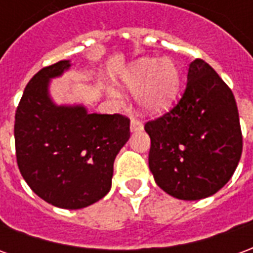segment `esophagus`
I'll return each instance as SVG.
<instances>
[{"mask_svg":"<svg viewBox=\"0 0 253 253\" xmlns=\"http://www.w3.org/2000/svg\"><path fill=\"white\" fill-rule=\"evenodd\" d=\"M130 130H131V132L142 131L143 123L141 121H138V119H131V122H130Z\"/></svg>","mask_w":253,"mask_h":253,"instance_id":"1","label":"esophagus"}]
</instances>
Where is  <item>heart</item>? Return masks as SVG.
<instances>
[{
  "label": "heart",
  "mask_w": 253,
  "mask_h": 253,
  "mask_svg": "<svg viewBox=\"0 0 253 253\" xmlns=\"http://www.w3.org/2000/svg\"><path fill=\"white\" fill-rule=\"evenodd\" d=\"M122 88L138 93V103L146 112L159 114L169 108L180 89V73L169 59L142 58L121 74Z\"/></svg>",
  "instance_id": "obj_1"
}]
</instances>
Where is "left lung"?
I'll return each mask as SVG.
<instances>
[{
  "instance_id": "8db88e82",
  "label": "left lung",
  "mask_w": 253,
  "mask_h": 253,
  "mask_svg": "<svg viewBox=\"0 0 253 253\" xmlns=\"http://www.w3.org/2000/svg\"><path fill=\"white\" fill-rule=\"evenodd\" d=\"M149 168L173 198L214 195L234 173L243 152L237 104L226 84L202 59L188 65L183 97L169 112L148 122Z\"/></svg>"
}]
</instances>
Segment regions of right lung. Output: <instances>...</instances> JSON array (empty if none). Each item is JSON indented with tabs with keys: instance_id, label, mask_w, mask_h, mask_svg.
Returning <instances> with one entry per match:
<instances>
[{
	"instance_id": "add662e5",
	"label": "right lung",
	"mask_w": 253,
	"mask_h": 253,
	"mask_svg": "<svg viewBox=\"0 0 253 253\" xmlns=\"http://www.w3.org/2000/svg\"><path fill=\"white\" fill-rule=\"evenodd\" d=\"M70 66L59 61L31 78L14 116V142L31 190L52 206L77 210L110 192L114 161L130 138V119L89 114L81 104H55L50 81Z\"/></svg>"
}]
</instances>
